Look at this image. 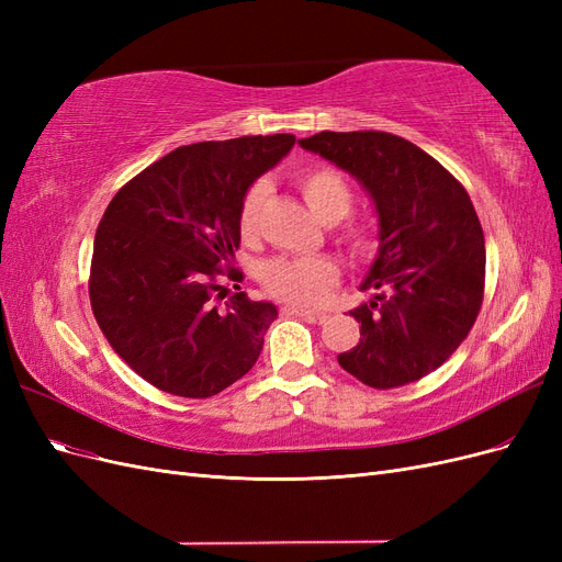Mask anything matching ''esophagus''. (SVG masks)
<instances>
[{"mask_svg":"<svg viewBox=\"0 0 562 562\" xmlns=\"http://www.w3.org/2000/svg\"><path fill=\"white\" fill-rule=\"evenodd\" d=\"M281 314L285 316H302V318H310L314 323H323L328 318L326 312H314V310H302V307H283Z\"/></svg>","mask_w":562,"mask_h":562,"instance_id":"esophagus-1","label":"esophagus"}]
</instances>
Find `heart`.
Returning a JSON list of instances; mask_svg holds the SVG:
<instances>
[{
    "label": "heart",
    "instance_id": "1",
    "mask_svg": "<svg viewBox=\"0 0 562 562\" xmlns=\"http://www.w3.org/2000/svg\"><path fill=\"white\" fill-rule=\"evenodd\" d=\"M297 187L307 201L312 213L321 223L333 225L342 220L351 209V187L333 168L314 166L297 176ZM269 194V187L265 180L252 182L239 206V229L250 239L258 234L262 209ZM339 241H342L351 252L363 255L375 246V234L370 227L361 223H349L339 232ZM262 285L269 295L279 300L300 304V307H312L321 300H326L330 288L337 283V269L333 262L323 258H277L262 267Z\"/></svg>",
    "mask_w": 562,
    "mask_h": 562
}]
</instances>
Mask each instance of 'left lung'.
Instances as JSON below:
<instances>
[{"mask_svg": "<svg viewBox=\"0 0 562 562\" xmlns=\"http://www.w3.org/2000/svg\"><path fill=\"white\" fill-rule=\"evenodd\" d=\"M304 149L351 173L378 211L380 248L349 312L361 339L337 363L372 389H396L443 366L483 304L485 239L473 203L450 171L384 131H321Z\"/></svg>", "mask_w": 562, "mask_h": 562, "instance_id": "1", "label": "left lung"}]
</instances>
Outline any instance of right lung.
Here are the masks:
<instances>
[{
    "label": "right lung",
    "mask_w": 562,
    "mask_h": 562,
    "mask_svg": "<svg viewBox=\"0 0 562 562\" xmlns=\"http://www.w3.org/2000/svg\"><path fill=\"white\" fill-rule=\"evenodd\" d=\"M295 135L184 145L114 194L100 220L89 295L93 316L131 370L166 394L209 398L258 361L277 318L271 302L234 293L241 281L239 206Z\"/></svg>",
    "instance_id": "1"
}]
</instances>
